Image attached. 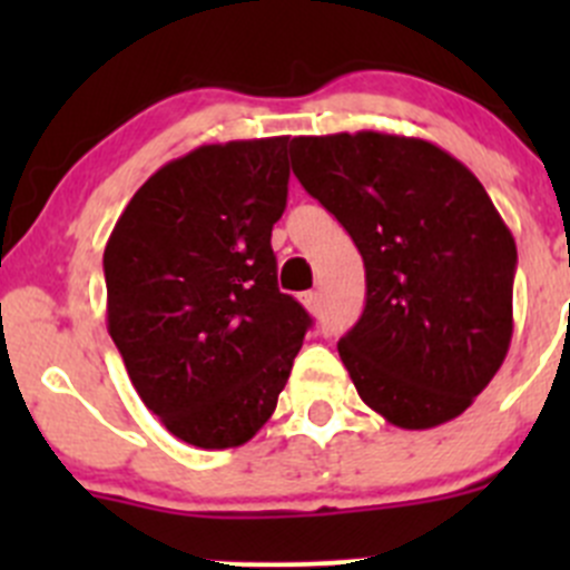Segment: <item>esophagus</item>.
I'll use <instances>...</instances> for the list:
<instances>
[{"mask_svg":"<svg viewBox=\"0 0 570 570\" xmlns=\"http://www.w3.org/2000/svg\"><path fill=\"white\" fill-rule=\"evenodd\" d=\"M301 301H303V306H306V312H308V314H320V308H322V297L317 295V292H306V295H303Z\"/></svg>","mask_w":570,"mask_h":570,"instance_id":"esophagus-1","label":"esophagus"}]
</instances>
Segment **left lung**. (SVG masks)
<instances>
[{"mask_svg":"<svg viewBox=\"0 0 570 570\" xmlns=\"http://www.w3.org/2000/svg\"><path fill=\"white\" fill-rule=\"evenodd\" d=\"M292 170L353 237L366 306L338 355L402 430L461 416L513 336L515 239L476 176L419 137H292Z\"/></svg>","mask_w":570,"mask_h":570,"instance_id":"left-lung-1","label":"left lung"}]
</instances>
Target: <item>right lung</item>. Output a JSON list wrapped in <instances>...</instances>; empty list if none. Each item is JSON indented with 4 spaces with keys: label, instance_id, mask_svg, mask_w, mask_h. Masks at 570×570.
Here are the masks:
<instances>
[{
    "label": "right lung",
    "instance_id": "1",
    "mask_svg": "<svg viewBox=\"0 0 570 570\" xmlns=\"http://www.w3.org/2000/svg\"><path fill=\"white\" fill-rule=\"evenodd\" d=\"M286 140L200 146L163 165L105 248L107 331L159 422L200 450L243 446L289 381L312 317L278 289Z\"/></svg>",
    "mask_w": 570,
    "mask_h": 570
}]
</instances>
